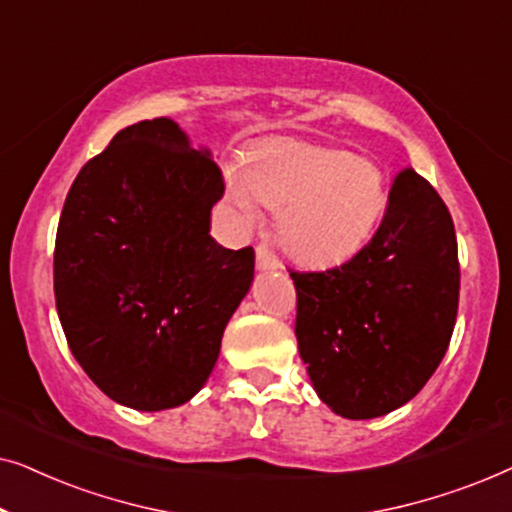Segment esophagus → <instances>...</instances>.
Wrapping results in <instances>:
<instances>
[{
    "mask_svg": "<svg viewBox=\"0 0 512 512\" xmlns=\"http://www.w3.org/2000/svg\"><path fill=\"white\" fill-rule=\"evenodd\" d=\"M256 268L261 272H270V270L279 268L277 256L272 254V251L265 247V244H258V247H256Z\"/></svg>",
    "mask_w": 512,
    "mask_h": 512,
    "instance_id": "obj_1",
    "label": "esophagus"
}]
</instances>
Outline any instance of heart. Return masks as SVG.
I'll return each mask as SVG.
<instances>
[{"label":"heart","instance_id":"1","mask_svg":"<svg viewBox=\"0 0 512 512\" xmlns=\"http://www.w3.org/2000/svg\"><path fill=\"white\" fill-rule=\"evenodd\" d=\"M242 221L254 223L258 200L279 212V240L307 265H335L363 249L387 212L380 165L335 146L265 142L247 167L226 172Z\"/></svg>","mask_w":512,"mask_h":512}]
</instances>
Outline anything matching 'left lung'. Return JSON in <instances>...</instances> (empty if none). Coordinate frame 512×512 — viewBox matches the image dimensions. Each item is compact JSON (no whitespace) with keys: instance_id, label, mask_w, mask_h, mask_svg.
<instances>
[{"instance_id":"1","label":"left lung","mask_w":512,"mask_h":512,"mask_svg":"<svg viewBox=\"0 0 512 512\" xmlns=\"http://www.w3.org/2000/svg\"><path fill=\"white\" fill-rule=\"evenodd\" d=\"M291 279L298 352L317 396L340 417H382L422 391L450 345L459 307L452 216L408 167L359 254Z\"/></svg>"}]
</instances>
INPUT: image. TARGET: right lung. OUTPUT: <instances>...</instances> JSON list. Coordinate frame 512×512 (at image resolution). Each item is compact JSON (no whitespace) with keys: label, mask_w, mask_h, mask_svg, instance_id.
Returning <instances> with one entry per match:
<instances>
[{"label":"right lung","mask_w":512,"mask_h":512,"mask_svg":"<svg viewBox=\"0 0 512 512\" xmlns=\"http://www.w3.org/2000/svg\"><path fill=\"white\" fill-rule=\"evenodd\" d=\"M221 170L172 118L118 132L81 167L55 237L67 345L111 401L156 412L205 387L254 282V249L209 235Z\"/></svg>","instance_id":"add662e5"}]
</instances>
